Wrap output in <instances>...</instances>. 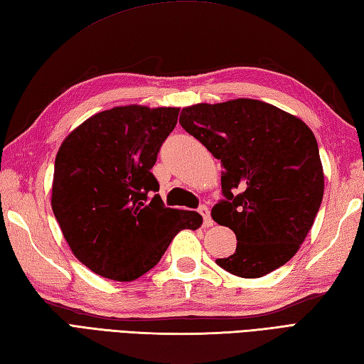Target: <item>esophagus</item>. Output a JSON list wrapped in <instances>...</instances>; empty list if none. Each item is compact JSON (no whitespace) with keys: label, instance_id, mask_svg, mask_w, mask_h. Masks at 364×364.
Returning a JSON list of instances; mask_svg holds the SVG:
<instances>
[{"label":"esophagus","instance_id":"1","mask_svg":"<svg viewBox=\"0 0 364 364\" xmlns=\"http://www.w3.org/2000/svg\"><path fill=\"white\" fill-rule=\"evenodd\" d=\"M198 213L203 218V225L205 227H211L213 225V219H211V214H210V208H208L206 205H202V206L198 208Z\"/></svg>","mask_w":364,"mask_h":364}]
</instances>
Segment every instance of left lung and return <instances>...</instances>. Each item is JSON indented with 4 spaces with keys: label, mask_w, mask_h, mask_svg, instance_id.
<instances>
[{
    "label": "left lung",
    "mask_w": 364,
    "mask_h": 364,
    "mask_svg": "<svg viewBox=\"0 0 364 364\" xmlns=\"http://www.w3.org/2000/svg\"><path fill=\"white\" fill-rule=\"evenodd\" d=\"M180 125L223 167V198L211 215L235 231L237 245L215 262L242 278L286 264L322 203L323 172L313 131L294 115L249 98L184 107Z\"/></svg>",
    "instance_id": "8db88e82"
}]
</instances>
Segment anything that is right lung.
<instances>
[{
  "mask_svg": "<svg viewBox=\"0 0 364 364\" xmlns=\"http://www.w3.org/2000/svg\"><path fill=\"white\" fill-rule=\"evenodd\" d=\"M178 107L120 106L95 114L60 145L51 206L73 255L92 272L133 282L202 215L167 208L151 168Z\"/></svg>",
  "mask_w": 364,
  "mask_h": 364,
  "instance_id": "1",
  "label": "right lung"
}]
</instances>
